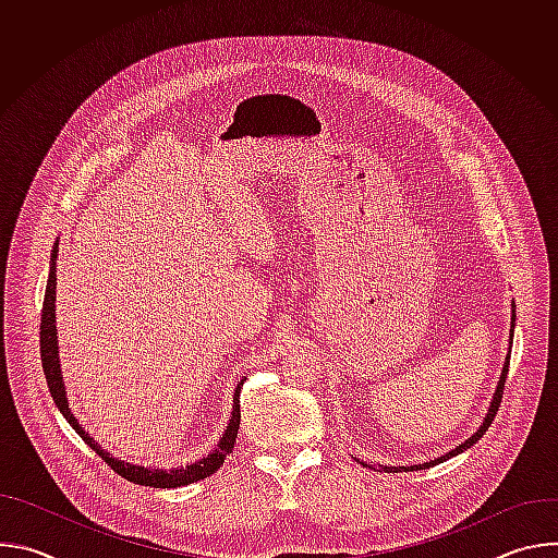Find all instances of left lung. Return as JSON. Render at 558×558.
Listing matches in <instances>:
<instances>
[{
    "mask_svg": "<svg viewBox=\"0 0 558 558\" xmlns=\"http://www.w3.org/2000/svg\"><path fill=\"white\" fill-rule=\"evenodd\" d=\"M514 320H517V315H514V311H512V329H510V338H512V333H514ZM508 366H510V355L506 357V364H504V373H501V377H499V384H497V390H495V395H493V402H490V409H488V415H486V420H484V424H482V428L476 430L470 439H465L461 446H457L454 450H450L448 454H444V457H439V459H435V461H426V463H420V465H411V468H404V470H426V468H430V465H437V463H441V461H446V459H450V457H454V454H459V452H463V450H468L472 444H476L480 441L482 437H484V433L490 428V424L495 422V417H497V411H499V407H501V397H504V384H506V377H508ZM362 465H366V468H371L368 463H364V461H360ZM402 468H388V470H402ZM386 470V468H384Z\"/></svg>",
    "mask_w": 558,
    "mask_h": 558,
    "instance_id": "left-lung-1",
    "label": "left lung"
}]
</instances>
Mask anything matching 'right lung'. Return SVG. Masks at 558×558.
Listing matches in <instances>:
<instances>
[{
  "instance_id": "right-lung-1",
  "label": "right lung",
  "mask_w": 558,
  "mask_h": 558,
  "mask_svg": "<svg viewBox=\"0 0 558 558\" xmlns=\"http://www.w3.org/2000/svg\"><path fill=\"white\" fill-rule=\"evenodd\" d=\"M57 252H59V241L52 247L50 254V274H48V284H46V295H44V308H41V327H39V344H41V366L44 375L48 381V390L52 395V400L61 415L68 420V424L76 430V435L82 437L117 474H121L123 480L138 484V486H151V488H181L194 482L205 480V476L214 474L227 459V454L233 450V441L238 437V426H241V388L245 379L238 384L233 392V411L231 420L227 424L225 435L220 437L218 446L203 459L187 463V465H177V468H151V465H136L121 461L112 457L108 450H104L95 439L78 426L76 417L70 413L68 407V397H65V386L61 377V366H59V349H57V327H54V289H57Z\"/></svg>"
}]
</instances>
